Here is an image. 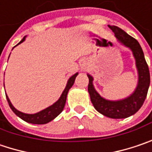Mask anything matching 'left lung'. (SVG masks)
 I'll use <instances>...</instances> for the list:
<instances>
[{
	"mask_svg": "<svg viewBox=\"0 0 152 152\" xmlns=\"http://www.w3.org/2000/svg\"><path fill=\"white\" fill-rule=\"evenodd\" d=\"M108 27L114 32L117 40L132 50L138 69V85L128 97L118 101H110L98 94L93 85V76L88 74L89 80L88 90L91 102L100 113L111 119H125L136 113L144 104L150 86V71L143 50L138 41L118 26L108 25Z\"/></svg>",
	"mask_w": 152,
	"mask_h": 152,
	"instance_id": "8db88e82",
	"label": "left lung"
}]
</instances>
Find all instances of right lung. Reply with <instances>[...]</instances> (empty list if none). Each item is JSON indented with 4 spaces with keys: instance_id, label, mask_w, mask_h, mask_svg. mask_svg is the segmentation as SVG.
<instances>
[{
    "instance_id": "add662e5",
    "label": "right lung",
    "mask_w": 152,
    "mask_h": 152,
    "mask_svg": "<svg viewBox=\"0 0 152 152\" xmlns=\"http://www.w3.org/2000/svg\"><path fill=\"white\" fill-rule=\"evenodd\" d=\"M25 39H26V37H24L22 39V40L20 41L18 45L21 44L22 42L25 41ZM77 75H78V73H76L75 75L71 76L69 78L67 84H66V87H65L64 90L63 91V93H62L61 96L59 97V99H58V101L54 103V104H52L51 106L46 107L45 109H44L42 111L39 112V113H33V114L25 113L19 111V110H17L14 106H13V104L10 102L8 96L6 95L7 96V102L9 104V107H10V108L13 110V112H14L18 117H20V119H22L23 121H25L26 122H28V123H31V124H38V125L46 124V123L51 121L52 120H54L58 115H59L61 113V112L64 110V107L65 102H66L68 92L70 89V88L74 84L75 80H76V77Z\"/></svg>"
}]
</instances>
